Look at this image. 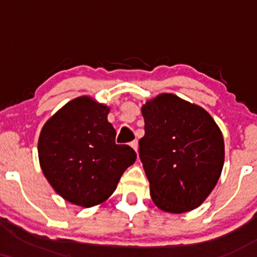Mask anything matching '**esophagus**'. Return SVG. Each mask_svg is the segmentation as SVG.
Instances as JSON below:
<instances>
[{
    "label": "esophagus",
    "instance_id": "1",
    "mask_svg": "<svg viewBox=\"0 0 257 257\" xmlns=\"http://www.w3.org/2000/svg\"><path fill=\"white\" fill-rule=\"evenodd\" d=\"M131 146L133 147V149L135 150V151L138 152V147H139V144H138V140H134V141H132L131 143Z\"/></svg>",
    "mask_w": 257,
    "mask_h": 257
}]
</instances>
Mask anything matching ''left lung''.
<instances>
[{"instance_id":"left-lung-1","label":"left lung","mask_w":257,"mask_h":257,"mask_svg":"<svg viewBox=\"0 0 257 257\" xmlns=\"http://www.w3.org/2000/svg\"><path fill=\"white\" fill-rule=\"evenodd\" d=\"M145 135L139 156L155 204L168 213L197 208L210 194L225 161L223 138L210 114L174 94L141 108Z\"/></svg>"}]
</instances>
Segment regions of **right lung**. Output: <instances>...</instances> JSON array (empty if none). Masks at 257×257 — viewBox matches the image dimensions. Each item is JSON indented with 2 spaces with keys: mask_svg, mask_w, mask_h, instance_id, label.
I'll return each instance as SVG.
<instances>
[{
  "mask_svg": "<svg viewBox=\"0 0 257 257\" xmlns=\"http://www.w3.org/2000/svg\"><path fill=\"white\" fill-rule=\"evenodd\" d=\"M108 108L81 96L67 102L38 139L41 168L63 198L81 206L104 202L137 159L131 146L117 145Z\"/></svg>",
  "mask_w": 257,
  "mask_h": 257,
  "instance_id": "obj_1",
  "label": "right lung"
}]
</instances>
